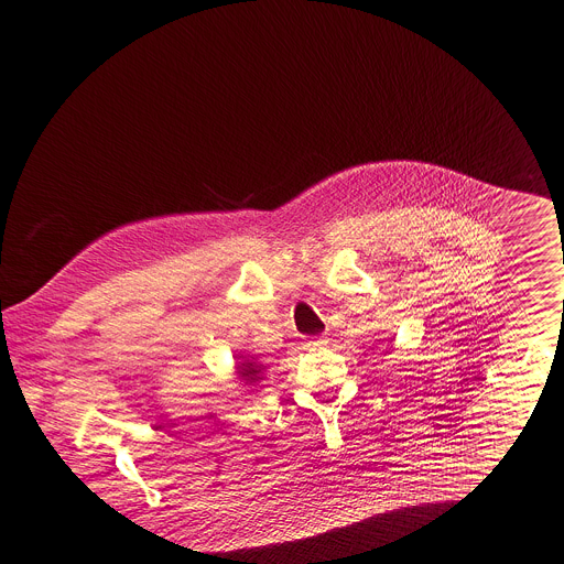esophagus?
Instances as JSON below:
<instances>
[{"label": "esophagus", "mask_w": 564, "mask_h": 564, "mask_svg": "<svg viewBox=\"0 0 564 564\" xmlns=\"http://www.w3.org/2000/svg\"><path fill=\"white\" fill-rule=\"evenodd\" d=\"M328 343V337L326 335H319V337H311V340L306 343L308 347H324Z\"/></svg>", "instance_id": "obj_1"}]
</instances>
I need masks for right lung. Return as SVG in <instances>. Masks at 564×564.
Segmentation results:
<instances>
[{"instance_id": "right-lung-1", "label": "right lung", "mask_w": 564, "mask_h": 564, "mask_svg": "<svg viewBox=\"0 0 564 564\" xmlns=\"http://www.w3.org/2000/svg\"><path fill=\"white\" fill-rule=\"evenodd\" d=\"M238 369H240L238 373H240V377H242L247 383H256V381L260 379V367L253 365V362H240Z\"/></svg>"}]
</instances>
